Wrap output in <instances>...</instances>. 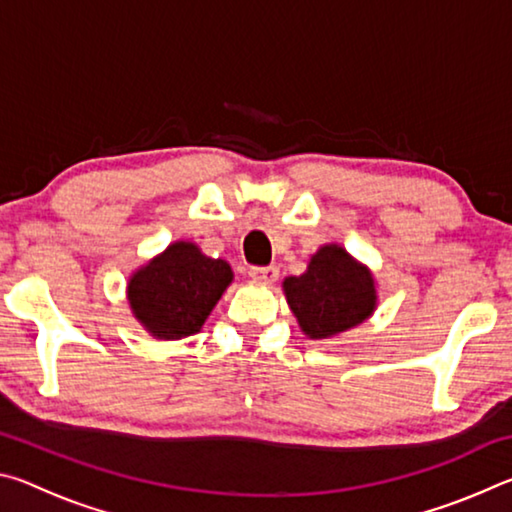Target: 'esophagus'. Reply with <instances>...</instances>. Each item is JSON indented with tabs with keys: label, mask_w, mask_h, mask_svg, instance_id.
<instances>
[{
	"label": "esophagus",
	"mask_w": 512,
	"mask_h": 512,
	"mask_svg": "<svg viewBox=\"0 0 512 512\" xmlns=\"http://www.w3.org/2000/svg\"><path fill=\"white\" fill-rule=\"evenodd\" d=\"M248 275H250V280H253V282L273 284L280 273H277L275 266H255V268H250Z\"/></svg>",
	"instance_id": "1"
}]
</instances>
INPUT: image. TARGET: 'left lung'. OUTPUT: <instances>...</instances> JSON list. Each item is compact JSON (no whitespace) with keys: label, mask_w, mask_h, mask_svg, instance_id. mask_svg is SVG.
Segmentation results:
<instances>
[{"label":"left lung","mask_w":512,"mask_h":512,"mask_svg":"<svg viewBox=\"0 0 512 512\" xmlns=\"http://www.w3.org/2000/svg\"><path fill=\"white\" fill-rule=\"evenodd\" d=\"M291 314L305 336L332 339L361 325L377 309V282L366 264L339 244L320 246L307 271L282 282Z\"/></svg>","instance_id":"8db88e82"}]
</instances>
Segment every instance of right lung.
<instances>
[{"instance_id": "add662e5", "label": "right lung", "mask_w": 512, "mask_h": 512, "mask_svg": "<svg viewBox=\"0 0 512 512\" xmlns=\"http://www.w3.org/2000/svg\"><path fill=\"white\" fill-rule=\"evenodd\" d=\"M232 280L225 259L207 257L194 241L180 239L135 268L126 298L153 339L180 341L201 332Z\"/></svg>"}]
</instances>
